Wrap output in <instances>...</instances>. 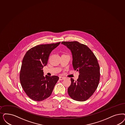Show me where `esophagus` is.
Returning a JSON list of instances; mask_svg holds the SVG:
<instances>
[{"label": "esophagus", "mask_w": 125, "mask_h": 125, "mask_svg": "<svg viewBox=\"0 0 125 125\" xmlns=\"http://www.w3.org/2000/svg\"><path fill=\"white\" fill-rule=\"evenodd\" d=\"M65 77H59V80H64V79H65Z\"/></svg>", "instance_id": "1"}]
</instances>
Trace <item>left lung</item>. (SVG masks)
<instances>
[{
  "mask_svg": "<svg viewBox=\"0 0 125 125\" xmlns=\"http://www.w3.org/2000/svg\"><path fill=\"white\" fill-rule=\"evenodd\" d=\"M61 43L71 50L73 69L79 73L77 81L71 78L68 93L74 100L85 101L93 94L99 84L100 73L97 60L85 45L76 41L62 42Z\"/></svg>",
  "mask_w": 125,
  "mask_h": 125,
  "instance_id": "obj_1",
  "label": "left lung"
}]
</instances>
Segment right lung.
I'll list each match as a JSON object with an SVG mask.
<instances>
[{
  "label": "right lung",
  "instance_id": "1",
  "mask_svg": "<svg viewBox=\"0 0 125 125\" xmlns=\"http://www.w3.org/2000/svg\"><path fill=\"white\" fill-rule=\"evenodd\" d=\"M60 43L36 46L23 58L20 81L24 92L33 100L42 101L49 97L59 79L56 76L44 77L42 69L47 65L50 53Z\"/></svg>",
  "mask_w": 125,
  "mask_h": 125
}]
</instances>
